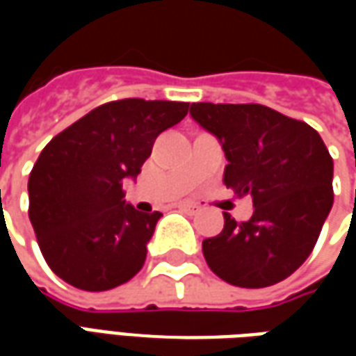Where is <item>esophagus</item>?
<instances>
[{
  "label": "esophagus",
  "mask_w": 356,
  "mask_h": 356,
  "mask_svg": "<svg viewBox=\"0 0 356 356\" xmlns=\"http://www.w3.org/2000/svg\"><path fill=\"white\" fill-rule=\"evenodd\" d=\"M179 209H181V211H186V213H191V216H194V213H198V211H200V208H198V206H194V204H181Z\"/></svg>",
  "instance_id": "1"
}]
</instances>
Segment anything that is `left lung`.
<instances>
[{"instance_id":"left-lung-1","label":"left lung","mask_w":356,"mask_h":356,"mask_svg":"<svg viewBox=\"0 0 356 356\" xmlns=\"http://www.w3.org/2000/svg\"><path fill=\"white\" fill-rule=\"evenodd\" d=\"M194 122L221 143L223 183L252 196L254 216L202 242L209 268L240 288H265L298 270L334 204V162L321 135L263 104L193 102Z\"/></svg>"}]
</instances>
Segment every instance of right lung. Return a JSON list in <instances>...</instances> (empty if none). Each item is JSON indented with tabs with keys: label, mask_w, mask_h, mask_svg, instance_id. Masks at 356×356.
<instances>
[{
	"label": "right lung",
	"mask_w": 356,
	"mask_h": 356,
	"mask_svg": "<svg viewBox=\"0 0 356 356\" xmlns=\"http://www.w3.org/2000/svg\"><path fill=\"white\" fill-rule=\"evenodd\" d=\"M188 102L124 99L93 108L47 143L28 179L30 223L51 270L86 291L131 280L147 259L160 211L124 200L156 137Z\"/></svg>",
	"instance_id": "add662e5"
}]
</instances>
